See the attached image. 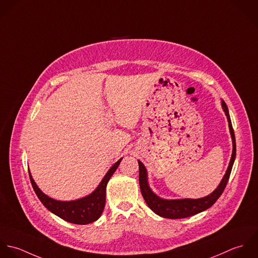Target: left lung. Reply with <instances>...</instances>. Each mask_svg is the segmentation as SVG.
Segmentation results:
<instances>
[{
    "instance_id": "left-lung-1",
    "label": "left lung",
    "mask_w": 258,
    "mask_h": 258,
    "mask_svg": "<svg viewBox=\"0 0 258 258\" xmlns=\"http://www.w3.org/2000/svg\"><path fill=\"white\" fill-rule=\"evenodd\" d=\"M222 108L225 112V115L228 120V125H229V131L232 139V144H233V150H232V155L229 161L228 168L217 186V188L207 196L206 198L203 199H198V200H190V199H184V200H172V201H167V200H162L158 197H156L155 194L152 191V189L149 186L148 183V173L145 165L143 164L142 161L139 160V167H140V187L141 191L143 195V198L145 199L146 203L148 204L149 207L158 214L159 216L165 217V218H171V219H176V218H185L195 214H198L210 206H213L214 203L219 199L221 194L223 192L227 181L230 176V172L232 169V165L235 159V155H236V145H235V137H234V131L231 124V119L229 116L228 108L226 103L223 101L221 102Z\"/></svg>"
}]
</instances>
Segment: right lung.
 <instances>
[{
  "label": "right lung",
  "instance_id": "obj_1",
  "mask_svg": "<svg viewBox=\"0 0 258 258\" xmlns=\"http://www.w3.org/2000/svg\"><path fill=\"white\" fill-rule=\"evenodd\" d=\"M122 158L117 160L107 171V173L104 175L103 180L97 187V189L91 194L90 196L77 200L74 202H58L54 201L48 196H46L42 190L37 186L36 182L34 181L31 172L29 170V175L31 179V183L33 185V188L41 201V203L46 206L51 212L60 217L61 219L69 221L71 223L75 224H88L91 222L96 221L98 218H100L103 207L105 205V188L106 184L113 174V172L116 170V168L119 165V162Z\"/></svg>",
  "mask_w": 258,
  "mask_h": 258
}]
</instances>
